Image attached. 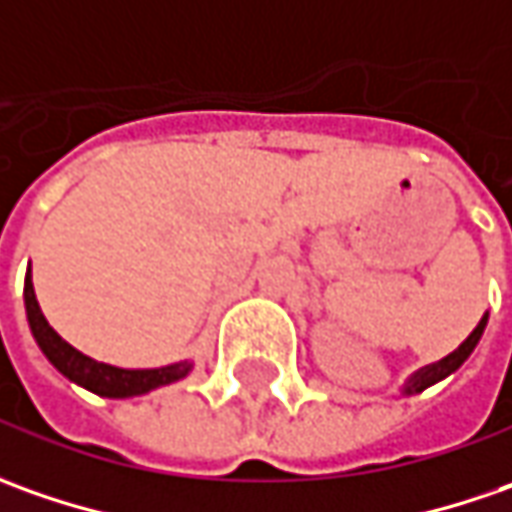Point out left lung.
<instances>
[{
	"label": "left lung",
	"mask_w": 512,
	"mask_h": 512,
	"mask_svg": "<svg viewBox=\"0 0 512 512\" xmlns=\"http://www.w3.org/2000/svg\"><path fill=\"white\" fill-rule=\"evenodd\" d=\"M485 328H487V311H485V317L479 320V326L470 331V337H467L465 343L459 345L456 351H450L448 357H442L439 362H433V365H425V368L414 371L411 377L399 385V391H402L405 397H411V394H422L425 388H431V385H436V382H442L445 377H450L453 371H459V368L465 365L467 357L473 354V348L479 345L482 334H485Z\"/></svg>",
	"instance_id": "8db88e82"
}]
</instances>
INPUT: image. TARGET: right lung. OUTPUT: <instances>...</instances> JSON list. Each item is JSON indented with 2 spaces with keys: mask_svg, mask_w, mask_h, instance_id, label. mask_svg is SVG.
<instances>
[{
  "mask_svg": "<svg viewBox=\"0 0 512 512\" xmlns=\"http://www.w3.org/2000/svg\"><path fill=\"white\" fill-rule=\"evenodd\" d=\"M25 311H27V326L36 345L42 348L50 365L67 377L70 382H76L81 388L93 391L98 397L110 399H127V397H141V394H150L161 385L169 382H178L192 371V362L181 360L164 365V368H118L110 362H98L87 354H81L79 348L62 340L56 334V328L50 326L45 320V314L39 309V300H36V291H33V277H30V266L25 274Z\"/></svg>",
  "mask_w": 512,
  "mask_h": 512,
  "instance_id": "right-lung-1",
  "label": "right lung"
}]
</instances>
